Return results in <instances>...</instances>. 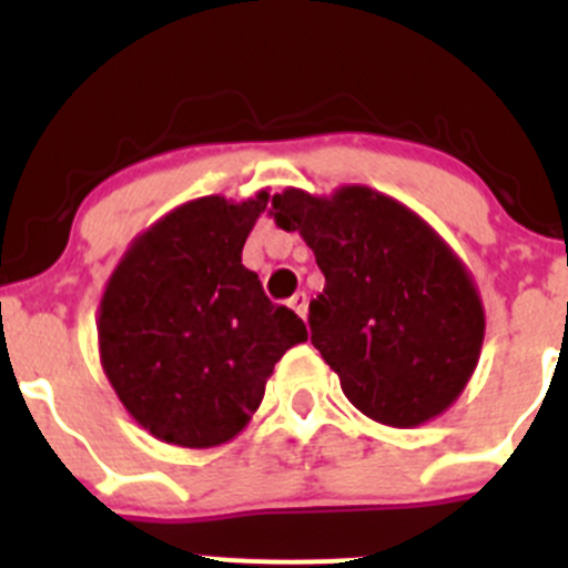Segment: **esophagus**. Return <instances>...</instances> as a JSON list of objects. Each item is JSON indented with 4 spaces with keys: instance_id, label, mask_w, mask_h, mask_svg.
<instances>
[{
    "instance_id": "1",
    "label": "esophagus",
    "mask_w": 568,
    "mask_h": 568,
    "mask_svg": "<svg viewBox=\"0 0 568 568\" xmlns=\"http://www.w3.org/2000/svg\"><path fill=\"white\" fill-rule=\"evenodd\" d=\"M288 307H291V311H294L300 318H307V294H305V291H302V294L291 296Z\"/></svg>"
}]
</instances>
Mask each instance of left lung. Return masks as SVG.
Returning a JSON list of instances; mask_svg holds the SVG:
<instances>
[{
    "mask_svg": "<svg viewBox=\"0 0 568 568\" xmlns=\"http://www.w3.org/2000/svg\"><path fill=\"white\" fill-rule=\"evenodd\" d=\"M268 216L300 233L324 274L311 341L371 420L417 428L464 393L484 346L478 285L454 247L409 205L371 186H288Z\"/></svg>",
    "mask_w": 568,
    "mask_h": 568,
    "instance_id": "8db88e82",
    "label": "left lung"
}]
</instances>
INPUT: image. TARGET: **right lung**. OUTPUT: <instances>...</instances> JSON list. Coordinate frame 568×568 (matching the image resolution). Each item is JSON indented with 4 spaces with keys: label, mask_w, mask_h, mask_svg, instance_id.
Segmentation results:
<instances>
[{
    "label": "right lung",
    "mask_w": 568,
    "mask_h": 568,
    "mask_svg": "<svg viewBox=\"0 0 568 568\" xmlns=\"http://www.w3.org/2000/svg\"><path fill=\"white\" fill-rule=\"evenodd\" d=\"M268 192L189 200L140 233L109 274L99 357L140 428L178 448H216L247 428L285 352L307 341L272 305L242 250Z\"/></svg>",
    "instance_id": "right-lung-1"
}]
</instances>
